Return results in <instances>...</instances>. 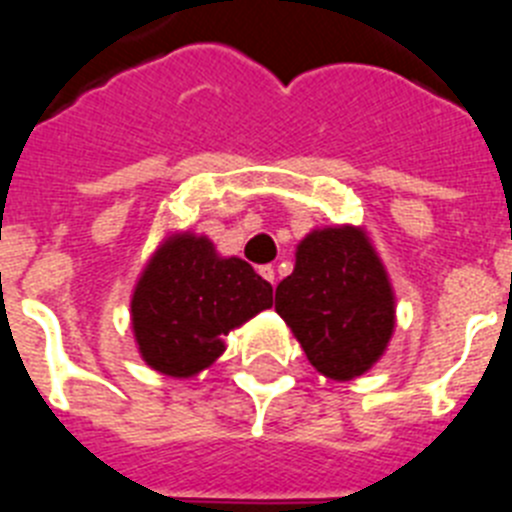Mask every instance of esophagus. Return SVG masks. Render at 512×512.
Here are the masks:
<instances>
[{
	"label": "esophagus",
	"instance_id": "34e87169",
	"mask_svg": "<svg viewBox=\"0 0 512 512\" xmlns=\"http://www.w3.org/2000/svg\"><path fill=\"white\" fill-rule=\"evenodd\" d=\"M260 275H262V278H265V281H268V283H275V270L270 268V265H262Z\"/></svg>",
	"mask_w": 512,
	"mask_h": 512
}]
</instances>
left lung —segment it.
<instances>
[{"instance_id": "8db88e82", "label": "left lung", "mask_w": 512, "mask_h": 512, "mask_svg": "<svg viewBox=\"0 0 512 512\" xmlns=\"http://www.w3.org/2000/svg\"><path fill=\"white\" fill-rule=\"evenodd\" d=\"M275 311L322 376L353 381L389 348L397 296L366 229L319 226L296 244L293 273L275 288Z\"/></svg>"}]
</instances>
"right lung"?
Returning a JSON list of instances; mask_svg holds the SVG:
<instances>
[{"label": "right lung", "mask_w": 512, "mask_h": 512, "mask_svg": "<svg viewBox=\"0 0 512 512\" xmlns=\"http://www.w3.org/2000/svg\"><path fill=\"white\" fill-rule=\"evenodd\" d=\"M273 306V286L242 257H221L206 234L175 231L151 252L131 293L141 361L193 379L226 350L224 337Z\"/></svg>", "instance_id": "add662e5"}]
</instances>
